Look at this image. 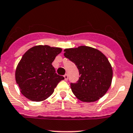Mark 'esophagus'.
Listing matches in <instances>:
<instances>
[{
  "label": "esophagus",
  "mask_w": 133,
  "mask_h": 133,
  "mask_svg": "<svg viewBox=\"0 0 133 133\" xmlns=\"http://www.w3.org/2000/svg\"><path fill=\"white\" fill-rule=\"evenodd\" d=\"M63 77H64L65 80H68V74H65V75L63 76Z\"/></svg>",
  "instance_id": "obj_1"
}]
</instances>
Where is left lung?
<instances>
[{
  "mask_svg": "<svg viewBox=\"0 0 133 133\" xmlns=\"http://www.w3.org/2000/svg\"><path fill=\"white\" fill-rule=\"evenodd\" d=\"M65 57L75 63L80 77L71 89L82 102H95L110 89L113 77L111 63L106 56L97 49L80 46L64 50Z\"/></svg>",
  "mask_w": 133,
  "mask_h": 133,
  "instance_id": "obj_1",
  "label": "left lung"
}]
</instances>
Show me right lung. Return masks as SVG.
Returning a JSON list of instances; mask_svg holds the SVG:
<instances>
[{"label": "right lung", "instance_id": "right-lung-1", "mask_svg": "<svg viewBox=\"0 0 133 133\" xmlns=\"http://www.w3.org/2000/svg\"><path fill=\"white\" fill-rule=\"evenodd\" d=\"M62 51L59 47L37 45L24 53L15 70L20 92L32 101H42L54 92L64 78L55 73L52 63Z\"/></svg>", "mask_w": 133, "mask_h": 133}]
</instances>
